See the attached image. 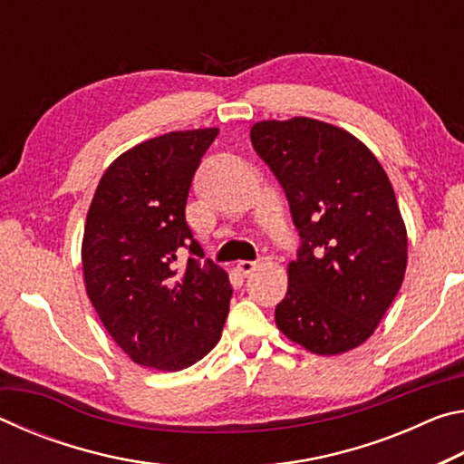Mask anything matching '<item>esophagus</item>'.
Returning <instances> with one entry per match:
<instances>
[{"mask_svg":"<svg viewBox=\"0 0 464 464\" xmlns=\"http://www.w3.org/2000/svg\"><path fill=\"white\" fill-rule=\"evenodd\" d=\"M260 264H262V262H247V260H241V262H237V270H239L241 274H251L256 268H260Z\"/></svg>","mask_w":464,"mask_h":464,"instance_id":"obj_1","label":"esophagus"}]
</instances>
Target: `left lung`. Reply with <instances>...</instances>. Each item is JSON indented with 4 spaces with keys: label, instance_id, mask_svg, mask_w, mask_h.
<instances>
[{
    "label": "left lung",
    "instance_id": "8db88e82",
    "mask_svg": "<svg viewBox=\"0 0 464 464\" xmlns=\"http://www.w3.org/2000/svg\"><path fill=\"white\" fill-rule=\"evenodd\" d=\"M249 137L285 188L303 239L274 313L278 329L319 356L358 348L407 268V229L387 171L352 132L307 116L260 121Z\"/></svg>",
    "mask_w": 464,
    "mask_h": 464
}]
</instances>
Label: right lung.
I'll return each instance as SVG.
<instances>
[{
    "instance_id": "1",
    "label": "right lung",
    "mask_w": 464,
    "mask_h": 464,
    "mask_svg": "<svg viewBox=\"0 0 464 464\" xmlns=\"http://www.w3.org/2000/svg\"><path fill=\"white\" fill-rule=\"evenodd\" d=\"M218 129L174 130L116 157L102 176L83 227V285L110 337L132 362L176 372L221 340L231 285L200 264L186 198ZM188 248L191 257L179 262Z\"/></svg>"
}]
</instances>
